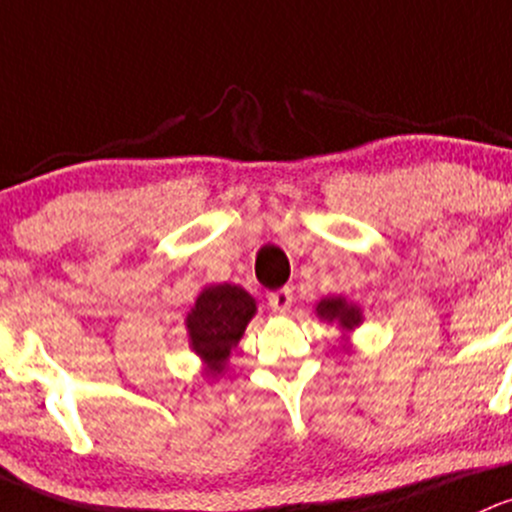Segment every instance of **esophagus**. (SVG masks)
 I'll return each mask as SVG.
<instances>
[{
    "label": "esophagus",
    "instance_id": "obj_1",
    "mask_svg": "<svg viewBox=\"0 0 512 512\" xmlns=\"http://www.w3.org/2000/svg\"><path fill=\"white\" fill-rule=\"evenodd\" d=\"M268 305L273 313H288L293 308V288H281L268 295Z\"/></svg>",
    "mask_w": 512,
    "mask_h": 512
}]
</instances>
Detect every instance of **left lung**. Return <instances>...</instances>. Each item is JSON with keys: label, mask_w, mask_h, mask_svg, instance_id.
<instances>
[{"label": "left lung", "mask_w": 512, "mask_h": 512, "mask_svg": "<svg viewBox=\"0 0 512 512\" xmlns=\"http://www.w3.org/2000/svg\"><path fill=\"white\" fill-rule=\"evenodd\" d=\"M315 315H318L320 320H325V323L337 325L342 333L340 335L342 350L352 352L350 337L357 328H360L362 320H365L360 305L352 303V300H347L345 295H328V298L318 300V305H315Z\"/></svg>", "instance_id": "left-lung-1"}]
</instances>
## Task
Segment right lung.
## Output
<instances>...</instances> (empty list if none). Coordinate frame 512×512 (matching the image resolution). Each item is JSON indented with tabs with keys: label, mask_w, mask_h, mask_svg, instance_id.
<instances>
[{
	"label": "right lung",
	"mask_w": 512,
	"mask_h": 512,
	"mask_svg": "<svg viewBox=\"0 0 512 512\" xmlns=\"http://www.w3.org/2000/svg\"><path fill=\"white\" fill-rule=\"evenodd\" d=\"M256 310V298L241 286L214 283L199 291L192 308L187 310L184 328L189 350L202 360L207 377L219 379L226 372L231 352L239 347Z\"/></svg>",
	"instance_id": "1"
}]
</instances>
